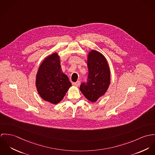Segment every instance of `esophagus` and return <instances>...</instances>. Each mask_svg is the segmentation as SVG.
Returning <instances> with one entry per match:
<instances>
[{"mask_svg":"<svg viewBox=\"0 0 155 155\" xmlns=\"http://www.w3.org/2000/svg\"><path fill=\"white\" fill-rule=\"evenodd\" d=\"M72 85L74 86H75V87H78L80 85V82L79 81H77V82H74L72 83Z\"/></svg>","mask_w":155,"mask_h":155,"instance_id":"obj_1","label":"esophagus"}]
</instances>
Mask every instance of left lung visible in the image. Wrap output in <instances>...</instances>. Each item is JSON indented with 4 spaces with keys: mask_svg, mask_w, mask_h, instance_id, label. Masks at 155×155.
Instances as JSON below:
<instances>
[{
    "mask_svg": "<svg viewBox=\"0 0 155 155\" xmlns=\"http://www.w3.org/2000/svg\"><path fill=\"white\" fill-rule=\"evenodd\" d=\"M87 64V83L81 84L80 89L88 101L94 103L104 95L110 84V71L104 56L96 50L88 53Z\"/></svg>",
    "mask_w": 155,
    "mask_h": 155,
    "instance_id": "left-lung-1",
    "label": "left lung"
}]
</instances>
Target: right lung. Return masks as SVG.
<instances>
[{
	"mask_svg": "<svg viewBox=\"0 0 155 155\" xmlns=\"http://www.w3.org/2000/svg\"><path fill=\"white\" fill-rule=\"evenodd\" d=\"M61 63L58 53L48 56L40 65L35 77L38 94L44 101L54 104L64 99L72 86L68 76L62 72Z\"/></svg>",
	"mask_w": 155,
	"mask_h": 155,
	"instance_id": "right-lung-1",
	"label": "right lung"
}]
</instances>
